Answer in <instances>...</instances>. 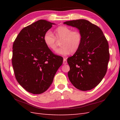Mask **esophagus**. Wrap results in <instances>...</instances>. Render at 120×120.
Returning <instances> with one entry per match:
<instances>
[{
  "instance_id": "obj_1",
  "label": "esophagus",
  "mask_w": 120,
  "mask_h": 120,
  "mask_svg": "<svg viewBox=\"0 0 120 120\" xmlns=\"http://www.w3.org/2000/svg\"><path fill=\"white\" fill-rule=\"evenodd\" d=\"M63 64H67V59L65 58H63Z\"/></svg>"
}]
</instances>
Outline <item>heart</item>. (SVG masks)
I'll list each match as a JSON object with an SVG mask.
<instances>
[{
    "label": "heart",
    "mask_w": 120,
    "mask_h": 120,
    "mask_svg": "<svg viewBox=\"0 0 120 120\" xmlns=\"http://www.w3.org/2000/svg\"><path fill=\"white\" fill-rule=\"evenodd\" d=\"M53 34L50 31L45 33L43 40L46 46L52 50L56 48L57 40H61L60 45L61 47L56 50L57 55L67 56L71 53H75L79 49L82 43V37L78 30H73L65 26H59L56 28Z\"/></svg>",
    "instance_id": "1"
}]
</instances>
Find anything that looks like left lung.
I'll return each mask as SVG.
<instances>
[{
    "instance_id": "8db88e82",
    "label": "left lung",
    "mask_w": 120,
    "mask_h": 120,
    "mask_svg": "<svg viewBox=\"0 0 120 120\" xmlns=\"http://www.w3.org/2000/svg\"><path fill=\"white\" fill-rule=\"evenodd\" d=\"M63 24L76 27L82 37L79 49L68 58V78L79 90H90L100 83L107 72L109 60L107 40L102 30L87 20H73Z\"/></svg>"
}]
</instances>
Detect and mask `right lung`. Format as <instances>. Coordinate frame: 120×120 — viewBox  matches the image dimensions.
<instances>
[{"instance_id":"add662e5","label":"right lung","mask_w":120,"mask_h":120,"mask_svg":"<svg viewBox=\"0 0 120 120\" xmlns=\"http://www.w3.org/2000/svg\"><path fill=\"white\" fill-rule=\"evenodd\" d=\"M55 24L40 19L24 28L13 45L12 58L15 78L27 91L41 94L49 88L63 59L46 46L44 35Z\"/></svg>"}]
</instances>
